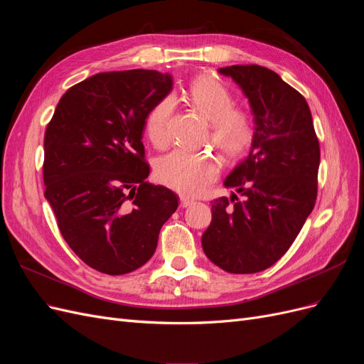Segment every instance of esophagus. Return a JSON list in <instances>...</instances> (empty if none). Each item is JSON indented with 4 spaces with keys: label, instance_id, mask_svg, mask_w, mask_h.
Listing matches in <instances>:
<instances>
[{
    "label": "esophagus",
    "instance_id": "34e87169",
    "mask_svg": "<svg viewBox=\"0 0 364 364\" xmlns=\"http://www.w3.org/2000/svg\"><path fill=\"white\" fill-rule=\"evenodd\" d=\"M179 200H181V206L182 208H186V206H190V205L194 203V200L190 199V197H186V196H181Z\"/></svg>",
    "mask_w": 364,
    "mask_h": 364
}]
</instances>
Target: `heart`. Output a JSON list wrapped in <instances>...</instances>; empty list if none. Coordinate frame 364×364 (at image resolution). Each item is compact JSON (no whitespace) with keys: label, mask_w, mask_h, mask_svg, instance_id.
<instances>
[{"label":"heart","mask_w":364,"mask_h":364,"mask_svg":"<svg viewBox=\"0 0 364 364\" xmlns=\"http://www.w3.org/2000/svg\"><path fill=\"white\" fill-rule=\"evenodd\" d=\"M190 103L209 121V139L223 156L234 159L243 155L253 139V121L243 109H235L234 98L223 85L211 77H199L186 91ZM174 102L164 97L151 106L146 115L144 130L153 146H168V121ZM156 178L168 188L186 196L202 193L220 173V162L209 153L173 150L158 159Z\"/></svg>","instance_id":"obj_1"}]
</instances>
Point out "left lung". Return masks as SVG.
<instances>
[{
  "mask_svg": "<svg viewBox=\"0 0 364 364\" xmlns=\"http://www.w3.org/2000/svg\"><path fill=\"white\" fill-rule=\"evenodd\" d=\"M243 91L253 115L249 155L228 174L230 200L211 202L205 255L229 273H257L289 250L311 214L321 149L305 98L259 65L220 68ZM235 198L236 203L232 204Z\"/></svg>",
  "mask_w": 364,
  "mask_h": 364,
  "instance_id": "obj_1",
  "label": "left lung"
}]
</instances>
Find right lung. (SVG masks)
<instances>
[{
    "mask_svg": "<svg viewBox=\"0 0 364 364\" xmlns=\"http://www.w3.org/2000/svg\"><path fill=\"white\" fill-rule=\"evenodd\" d=\"M173 90L155 70L100 73L62 95L43 138L46 199L60 234L87 266L126 274L153 257L178 196L151 185L146 115Z\"/></svg>",
    "mask_w": 364,
    "mask_h": 364,
    "instance_id": "1",
    "label": "right lung"
}]
</instances>
